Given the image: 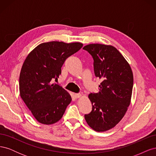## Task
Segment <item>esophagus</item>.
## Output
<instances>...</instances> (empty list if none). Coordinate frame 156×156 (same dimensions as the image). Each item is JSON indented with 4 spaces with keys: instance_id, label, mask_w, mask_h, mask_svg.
<instances>
[{
    "instance_id": "esophagus-1",
    "label": "esophagus",
    "mask_w": 156,
    "mask_h": 156,
    "mask_svg": "<svg viewBox=\"0 0 156 156\" xmlns=\"http://www.w3.org/2000/svg\"><path fill=\"white\" fill-rule=\"evenodd\" d=\"M81 94H74V97L75 98H79L80 97H81Z\"/></svg>"
}]
</instances>
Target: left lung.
<instances>
[{"instance_id":"left-lung-1","label":"left lung","mask_w":156,"mask_h":156,"mask_svg":"<svg viewBox=\"0 0 156 156\" xmlns=\"http://www.w3.org/2000/svg\"><path fill=\"white\" fill-rule=\"evenodd\" d=\"M91 55L96 77L102 80L98 93L88 98L92 111L84 115L88 126L96 131H105L122 120L130 104L133 76L130 66L115 47L89 44L83 48Z\"/></svg>"}]
</instances>
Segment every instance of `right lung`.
Listing matches in <instances>:
<instances>
[{"mask_svg":"<svg viewBox=\"0 0 156 156\" xmlns=\"http://www.w3.org/2000/svg\"><path fill=\"white\" fill-rule=\"evenodd\" d=\"M79 42L41 44L27 56L20 76V96L40 123L53 124L61 119L72 101L69 93L54 83L66 59L81 49Z\"/></svg>","mask_w":156,"mask_h":156,"instance_id":"obj_1","label":"right lung"}]
</instances>
